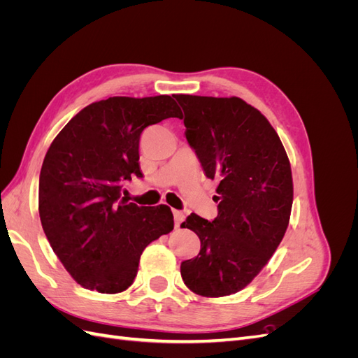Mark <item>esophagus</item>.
Segmentation results:
<instances>
[{"label":"esophagus","mask_w":358,"mask_h":358,"mask_svg":"<svg viewBox=\"0 0 358 358\" xmlns=\"http://www.w3.org/2000/svg\"><path fill=\"white\" fill-rule=\"evenodd\" d=\"M173 216H175L176 227H179L183 222V220H185V215H183V212H180V210H173Z\"/></svg>","instance_id":"34e87169"}]
</instances>
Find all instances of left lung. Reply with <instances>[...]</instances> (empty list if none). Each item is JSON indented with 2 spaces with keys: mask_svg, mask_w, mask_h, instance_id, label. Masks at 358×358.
<instances>
[{
  "mask_svg": "<svg viewBox=\"0 0 358 358\" xmlns=\"http://www.w3.org/2000/svg\"><path fill=\"white\" fill-rule=\"evenodd\" d=\"M173 96L185 113V136L204 175L220 182L218 216L208 221L191 213L182 224L201 248L180 264V275L199 296H230L262 272L287 231L289 159L266 116L242 99Z\"/></svg>",
  "mask_w": 358,
  "mask_h": 358,
  "instance_id": "8db88e82",
  "label": "left lung"
}]
</instances>
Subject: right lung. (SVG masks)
<instances>
[{
	"label": "right lung",
	"instance_id": "add662e5",
	"mask_svg": "<svg viewBox=\"0 0 358 358\" xmlns=\"http://www.w3.org/2000/svg\"><path fill=\"white\" fill-rule=\"evenodd\" d=\"M167 117H182L170 95L110 96L71 117L48 149L38 183L41 227L83 288L125 291L143 249L173 230L169 206L146 208L121 197L125 180L143 176L140 134Z\"/></svg>",
	"mask_w": 358,
	"mask_h": 358
}]
</instances>
